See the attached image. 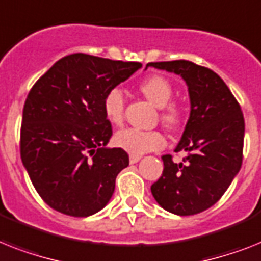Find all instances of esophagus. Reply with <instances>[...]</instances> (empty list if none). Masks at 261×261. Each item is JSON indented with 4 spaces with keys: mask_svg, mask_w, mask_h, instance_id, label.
Here are the masks:
<instances>
[{
    "mask_svg": "<svg viewBox=\"0 0 261 261\" xmlns=\"http://www.w3.org/2000/svg\"><path fill=\"white\" fill-rule=\"evenodd\" d=\"M141 155H134V154H130V164H137L138 161L141 160Z\"/></svg>",
    "mask_w": 261,
    "mask_h": 261,
    "instance_id": "34e87169",
    "label": "esophagus"
}]
</instances>
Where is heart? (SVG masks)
<instances>
[{"mask_svg": "<svg viewBox=\"0 0 261 261\" xmlns=\"http://www.w3.org/2000/svg\"><path fill=\"white\" fill-rule=\"evenodd\" d=\"M141 92L155 107L162 109V122L169 128H175L181 120V112L174 105H169L173 96L170 82L162 76H150L139 86ZM103 111L111 124L120 126L124 116V96L119 88H112L103 99ZM115 145L124 151L141 155L147 151L161 149L165 145V138L160 131L126 128L115 135Z\"/></svg>", "mask_w": 261, "mask_h": 261, "instance_id": "heart-1", "label": "heart"}]
</instances>
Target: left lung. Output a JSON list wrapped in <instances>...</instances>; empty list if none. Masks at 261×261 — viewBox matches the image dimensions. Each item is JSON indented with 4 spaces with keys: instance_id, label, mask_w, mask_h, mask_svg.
<instances>
[{
    "instance_id": "1",
    "label": "left lung",
    "mask_w": 261,
    "mask_h": 261,
    "mask_svg": "<svg viewBox=\"0 0 261 261\" xmlns=\"http://www.w3.org/2000/svg\"><path fill=\"white\" fill-rule=\"evenodd\" d=\"M147 67L179 75L188 86L189 119L174 151H186L185 164L164 155V173L151 194L165 211L197 215L215 205L240 171L244 116L224 80L212 69L188 60L149 63Z\"/></svg>"
}]
</instances>
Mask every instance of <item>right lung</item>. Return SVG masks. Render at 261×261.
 I'll list each match as a JSON object with an SVG mask.
<instances>
[{"label":"right lung","instance_id":"right-lung-1","mask_svg":"<svg viewBox=\"0 0 261 261\" xmlns=\"http://www.w3.org/2000/svg\"><path fill=\"white\" fill-rule=\"evenodd\" d=\"M142 68L141 63L73 54L56 61L25 101L21 160L35 189L55 211L87 217L101 211L128 166L103 111L110 90Z\"/></svg>","mask_w":261,"mask_h":261}]
</instances>
